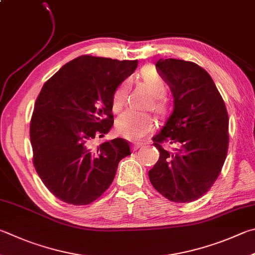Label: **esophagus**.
<instances>
[{"label":"esophagus","mask_w":255,"mask_h":255,"mask_svg":"<svg viewBox=\"0 0 255 255\" xmlns=\"http://www.w3.org/2000/svg\"><path fill=\"white\" fill-rule=\"evenodd\" d=\"M143 145H145V143H142V142H133V143H132V149H133V150L139 149V148L143 147Z\"/></svg>","instance_id":"1"}]
</instances>
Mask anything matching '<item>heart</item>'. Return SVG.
Listing matches in <instances>:
<instances>
[{
	"label": "heart",
	"instance_id": "heart-1",
	"mask_svg": "<svg viewBox=\"0 0 255 255\" xmlns=\"http://www.w3.org/2000/svg\"><path fill=\"white\" fill-rule=\"evenodd\" d=\"M141 80L149 88L151 94L156 97L155 108L158 112H164L165 103L161 97L166 92V83L158 71L154 67H143L140 72ZM128 82L124 81L116 88L112 96V109L114 113H119L127 103ZM119 135L128 139H141L155 129V119L150 115L127 112L120 116L116 124Z\"/></svg>",
	"mask_w": 255,
	"mask_h": 255
}]
</instances>
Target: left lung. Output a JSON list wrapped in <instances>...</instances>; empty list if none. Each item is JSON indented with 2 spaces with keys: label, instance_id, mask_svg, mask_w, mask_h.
<instances>
[{
  "label": "left lung",
  "instance_id": "8db88e82",
  "mask_svg": "<svg viewBox=\"0 0 255 255\" xmlns=\"http://www.w3.org/2000/svg\"><path fill=\"white\" fill-rule=\"evenodd\" d=\"M156 68L172 90L174 110L152 138L159 159L148 176L167 200L196 201L215 183L228 155V112L211 76L196 63L159 59ZM163 142L180 147L169 153Z\"/></svg>",
  "mask_w": 255,
  "mask_h": 255
}]
</instances>
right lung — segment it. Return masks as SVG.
<instances>
[{
	"label": "right lung",
	"mask_w": 255,
	"mask_h": 255,
	"mask_svg": "<svg viewBox=\"0 0 255 255\" xmlns=\"http://www.w3.org/2000/svg\"><path fill=\"white\" fill-rule=\"evenodd\" d=\"M137 60L81 55L44 83L30 124L33 165L55 197L90 204L113 183L130 146L115 138L94 146L114 125V90L137 68Z\"/></svg>",
	"instance_id": "1"
}]
</instances>
